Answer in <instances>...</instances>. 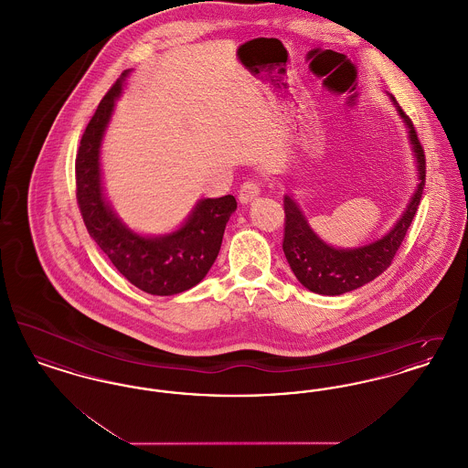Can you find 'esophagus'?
<instances>
[{
    "instance_id": "34e87169",
    "label": "esophagus",
    "mask_w": 468,
    "mask_h": 468,
    "mask_svg": "<svg viewBox=\"0 0 468 468\" xmlns=\"http://www.w3.org/2000/svg\"><path fill=\"white\" fill-rule=\"evenodd\" d=\"M260 193H261V184L258 180H247L240 186L239 200H240V203H249V201L258 198Z\"/></svg>"
}]
</instances>
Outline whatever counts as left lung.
<instances>
[{"label": "left lung", "mask_w": 468, "mask_h": 468, "mask_svg": "<svg viewBox=\"0 0 468 468\" xmlns=\"http://www.w3.org/2000/svg\"><path fill=\"white\" fill-rule=\"evenodd\" d=\"M395 101V98L391 96ZM403 121L409 126V136L414 145V153L418 157L420 168V184L407 205L400 221L397 226L378 242L357 247L351 250L335 249L332 245L324 244L305 221L303 214L300 212L296 201L286 197L284 198V240L282 249L291 270L294 271L296 279L312 292L317 294H342L349 291L357 290L370 281L378 277L386 268L391 265L397 250L400 249L405 239V233L412 223L420 201L423 197L424 177H426V159L424 149L414 130L412 121L405 115V112L399 107Z\"/></svg>", "instance_id": "1"}]
</instances>
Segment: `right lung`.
Returning a JSON list of instances; mask_svg holds the SVG:
<instances>
[{"label":"right lung","instance_id":"right-lung-1","mask_svg":"<svg viewBox=\"0 0 468 468\" xmlns=\"http://www.w3.org/2000/svg\"><path fill=\"white\" fill-rule=\"evenodd\" d=\"M128 71L103 96L80 138L75 157L77 203L92 240L112 265L138 290L170 296L197 286L214 265L237 200L231 195L201 200L182 228L156 239L136 235L115 218L101 193L100 145Z\"/></svg>","mask_w":468,"mask_h":468}]
</instances>
